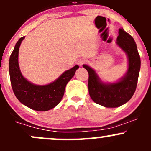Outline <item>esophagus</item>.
Returning <instances> with one entry per match:
<instances>
[{
	"instance_id": "1",
	"label": "esophagus",
	"mask_w": 151,
	"mask_h": 151,
	"mask_svg": "<svg viewBox=\"0 0 151 151\" xmlns=\"http://www.w3.org/2000/svg\"><path fill=\"white\" fill-rule=\"evenodd\" d=\"M87 62V60L85 59V58H81L78 61V62H77V64L79 65L80 66H82V65L85 64V63H86Z\"/></svg>"
}]
</instances>
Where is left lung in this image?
<instances>
[{
    "mask_svg": "<svg viewBox=\"0 0 151 151\" xmlns=\"http://www.w3.org/2000/svg\"><path fill=\"white\" fill-rule=\"evenodd\" d=\"M116 44L126 53L128 62L126 73L117 81H103L94 69L88 65H82L89 74L90 98L96 104L107 108L119 107L131 99L135 92L140 70V57L136 42L122 27L119 29Z\"/></svg>",
    "mask_w": 151,
    "mask_h": 151,
    "instance_id": "obj_1",
    "label": "left lung"
}]
</instances>
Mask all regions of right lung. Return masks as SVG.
<instances>
[{
	"mask_svg": "<svg viewBox=\"0 0 151 151\" xmlns=\"http://www.w3.org/2000/svg\"><path fill=\"white\" fill-rule=\"evenodd\" d=\"M25 37L16 43L9 58V74L13 91L17 99L27 107L46 111L55 107L62 99L66 85L74 77L79 66L77 65L65 71L56 80L44 85H35L22 75L19 65V50Z\"/></svg>",
	"mask_w": 151,
	"mask_h": 151,
	"instance_id": "add662e5",
	"label": "right lung"
}]
</instances>
